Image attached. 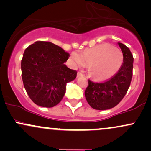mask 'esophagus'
Wrapping results in <instances>:
<instances>
[{"instance_id":"34e87169","label":"esophagus","mask_w":151,"mask_h":151,"mask_svg":"<svg viewBox=\"0 0 151 151\" xmlns=\"http://www.w3.org/2000/svg\"><path fill=\"white\" fill-rule=\"evenodd\" d=\"M81 76H83V74L81 73V72H78V73H77V77H81Z\"/></svg>"}]
</instances>
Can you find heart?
<instances>
[{"label":"heart","mask_w":151,"mask_h":151,"mask_svg":"<svg viewBox=\"0 0 151 151\" xmlns=\"http://www.w3.org/2000/svg\"><path fill=\"white\" fill-rule=\"evenodd\" d=\"M70 59L77 67L89 65V74L99 80H104L114 75L121 68L124 60L121 50L108 42L87 48L82 54L72 52Z\"/></svg>","instance_id":"heart-1"}]
</instances>
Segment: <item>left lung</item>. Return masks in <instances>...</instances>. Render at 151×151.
Returning a JSON list of instances; mask_svg holds the SVG:
<instances>
[{
  "label": "left lung",
  "instance_id": "8db88e82",
  "mask_svg": "<svg viewBox=\"0 0 151 151\" xmlns=\"http://www.w3.org/2000/svg\"><path fill=\"white\" fill-rule=\"evenodd\" d=\"M122 51L124 62L115 75L103 82L89 80L85 90V97L93 109L106 110L116 106L127 93L133 76V57L129 48L118 42Z\"/></svg>",
  "mask_w": 151,
  "mask_h": 151
}]
</instances>
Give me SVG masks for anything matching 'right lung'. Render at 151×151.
Masks as SVG:
<instances>
[{"instance_id":"1","label":"right lung","mask_w":151,"mask_h":151,"mask_svg":"<svg viewBox=\"0 0 151 151\" xmlns=\"http://www.w3.org/2000/svg\"><path fill=\"white\" fill-rule=\"evenodd\" d=\"M69 57L50 42L37 41L26 48L21 60L22 82L35 104L50 108L61 101L67 83L77 77V71L64 64Z\"/></svg>"}]
</instances>
